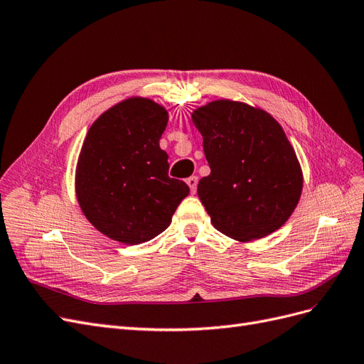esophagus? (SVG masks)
Masks as SVG:
<instances>
[{"instance_id":"34e87169","label":"esophagus","mask_w":364,"mask_h":364,"mask_svg":"<svg viewBox=\"0 0 364 364\" xmlns=\"http://www.w3.org/2000/svg\"><path fill=\"white\" fill-rule=\"evenodd\" d=\"M187 184H189V187H191V192L195 193L196 192V186H198V178L195 177V175H192V177L187 178Z\"/></svg>"}]
</instances>
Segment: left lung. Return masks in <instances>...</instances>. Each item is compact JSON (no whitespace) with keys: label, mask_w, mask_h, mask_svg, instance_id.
<instances>
[{"label":"left lung","mask_w":364,"mask_h":364,"mask_svg":"<svg viewBox=\"0 0 364 364\" xmlns=\"http://www.w3.org/2000/svg\"><path fill=\"white\" fill-rule=\"evenodd\" d=\"M212 169L198 196L213 227L236 240L278 230L295 210L302 173L283 128L263 110L215 101L192 114Z\"/></svg>","instance_id":"obj_1"}]
</instances>
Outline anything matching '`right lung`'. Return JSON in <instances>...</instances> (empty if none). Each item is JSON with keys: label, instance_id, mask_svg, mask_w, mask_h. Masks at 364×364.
<instances>
[{"label": "right lung", "instance_id": "obj_1", "mask_svg": "<svg viewBox=\"0 0 364 364\" xmlns=\"http://www.w3.org/2000/svg\"><path fill=\"white\" fill-rule=\"evenodd\" d=\"M166 124L161 105L132 98L89 128L77 165V198L90 224L113 240L154 239L191 192L168 175V154L159 145Z\"/></svg>", "mask_w": 364, "mask_h": 364}]
</instances>
